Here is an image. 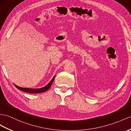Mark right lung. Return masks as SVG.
<instances>
[{
	"label": "right lung",
	"instance_id": "right-lung-1",
	"mask_svg": "<svg viewBox=\"0 0 131 131\" xmlns=\"http://www.w3.org/2000/svg\"><path fill=\"white\" fill-rule=\"evenodd\" d=\"M54 78L55 77H54L51 80V81L48 83L46 86H45L43 88H40V89H30V88H21L19 86H18L16 85H14L15 86H16L17 89H19L20 90L23 91V92H25L27 93H43L46 92L47 90L50 89V88L52 84L53 80L54 79Z\"/></svg>",
	"mask_w": 131,
	"mask_h": 131
}]
</instances>
